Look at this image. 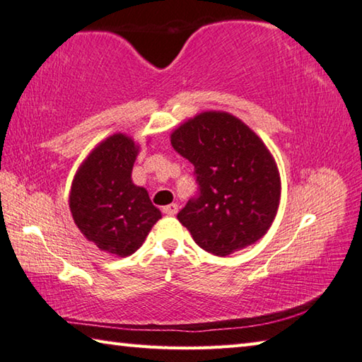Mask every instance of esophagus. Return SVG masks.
Wrapping results in <instances>:
<instances>
[{
  "instance_id": "34e87169",
  "label": "esophagus",
  "mask_w": 362,
  "mask_h": 362,
  "mask_svg": "<svg viewBox=\"0 0 362 362\" xmlns=\"http://www.w3.org/2000/svg\"><path fill=\"white\" fill-rule=\"evenodd\" d=\"M163 212L166 214V216H170V217H173V216H175L177 212H179V206H177L175 203H173V204H168V206H164V207H163Z\"/></svg>"
}]
</instances>
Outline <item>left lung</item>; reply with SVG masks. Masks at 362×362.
Segmentation results:
<instances>
[{"label":"left lung","instance_id":"1","mask_svg":"<svg viewBox=\"0 0 362 362\" xmlns=\"http://www.w3.org/2000/svg\"><path fill=\"white\" fill-rule=\"evenodd\" d=\"M174 150L194 166L199 193L177 214L194 243L226 257L272 226L281 199L276 161L247 124L226 112H203L170 134Z\"/></svg>","mask_w":362,"mask_h":362}]
</instances>
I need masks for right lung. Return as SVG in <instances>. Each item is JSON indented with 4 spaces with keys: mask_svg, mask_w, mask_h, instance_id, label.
<instances>
[{
    "mask_svg": "<svg viewBox=\"0 0 362 362\" xmlns=\"http://www.w3.org/2000/svg\"><path fill=\"white\" fill-rule=\"evenodd\" d=\"M140 146L126 134H113L86 156L73 177L69 204L75 225L102 252H136L161 218L148 192L132 182Z\"/></svg>",
    "mask_w": 362,
    "mask_h": 362,
    "instance_id": "1",
    "label": "right lung"
}]
</instances>
